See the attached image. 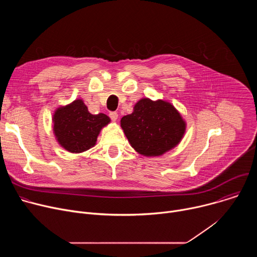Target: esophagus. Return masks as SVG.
Wrapping results in <instances>:
<instances>
[{"mask_svg": "<svg viewBox=\"0 0 257 257\" xmlns=\"http://www.w3.org/2000/svg\"><path fill=\"white\" fill-rule=\"evenodd\" d=\"M108 116L113 121H116L118 119V113L117 112H111V113L108 114Z\"/></svg>", "mask_w": 257, "mask_h": 257, "instance_id": "obj_1", "label": "esophagus"}]
</instances>
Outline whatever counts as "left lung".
<instances>
[{"instance_id":"8db88e82","label":"left lung","mask_w":257,"mask_h":257,"mask_svg":"<svg viewBox=\"0 0 257 257\" xmlns=\"http://www.w3.org/2000/svg\"><path fill=\"white\" fill-rule=\"evenodd\" d=\"M121 127L136 152L158 157L175 148L186 126L170 102L142 98L134 105L132 114L121 119Z\"/></svg>"}]
</instances>
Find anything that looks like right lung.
<instances>
[{"label":"right lung","instance_id":"right-lung-1","mask_svg":"<svg viewBox=\"0 0 257 257\" xmlns=\"http://www.w3.org/2000/svg\"><path fill=\"white\" fill-rule=\"evenodd\" d=\"M104 114L92 115L81 99L59 107L53 118L59 143L70 153H83L96 142L100 129L109 123Z\"/></svg>","mask_w":257,"mask_h":257}]
</instances>
